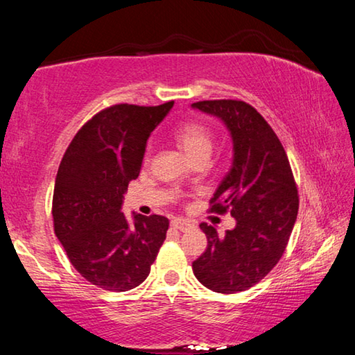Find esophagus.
<instances>
[{
    "label": "esophagus",
    "instance_id": "1",
    "mask_svg": "<svg viewBox=\"0 0 355 355\" xmlns=\"http://www.w3.org/2000/svg\"><path fill=\"white\" fill-rule=\"evenodd\" d=\"M172 227L173 228H178L180 232H188V230H192V228H194L196 225H194V222H191L188 219L178 218V219H173L172 220Z\"/></svg>",
    "mask_w": 355,
    "mask_h": 355
}]
</instances>
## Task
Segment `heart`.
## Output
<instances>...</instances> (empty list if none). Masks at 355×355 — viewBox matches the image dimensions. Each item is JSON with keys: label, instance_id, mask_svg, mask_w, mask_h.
<instances>
[{"label": "heart", "instance_id": "1", "mask_svg": "<svg viewBox=\"0 0 355 355\" xmlns=\"http://www.w3.org/2000/svg\"><path fill=\"white\" fill-rule=\"evenodd\" d=\"M173 139L191 161L208 158L214 146V135L205 123L186 122L175 130Z\"/></svg>", "mask_w": 355, "mask_h": 355}]
</instances>
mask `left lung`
<instances>
[{
    "mask_svg": "<svg viewBox=\"0 0 355 355\" xmlns=\"http://www.w3.org/2000/svg\"><path fill=\"white\" fill-rule=\"evenodd\" d=\"M225 125L233 142L230 171L213 194L211 211H230L236 225L219 236L203 222L208 248L192 263L197 280L222 294L245 291L284 255L297 218L299 197L277 135L255 107L239 100L191 105Z\"/></svg>",
    "mask_w": 355,
    "mask_h": 355,
    "instance_id": "left-lung-1",
    "label": "left lung"
}]
</instances>
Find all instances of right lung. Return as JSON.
Listing matches in <instances>:
<instances>
[{"instance_id": "1", "label": "right lung", "mask_w": 355, "mask_h": 355, "mask_svg": "<svg viewBox=\"0 0 355 355\" xmlns=\"http://www.w3.org/2000/svg\"><path fill=\"white\" fill-rule=\"evenodd\" d=\"M173 101L114 105L83 125L58 169L53 192L55 233L84 279L107 291H128L150 274L169 219L122 213L123 194L139 175L150 133Z\"/></svg>"}]
</instances>
